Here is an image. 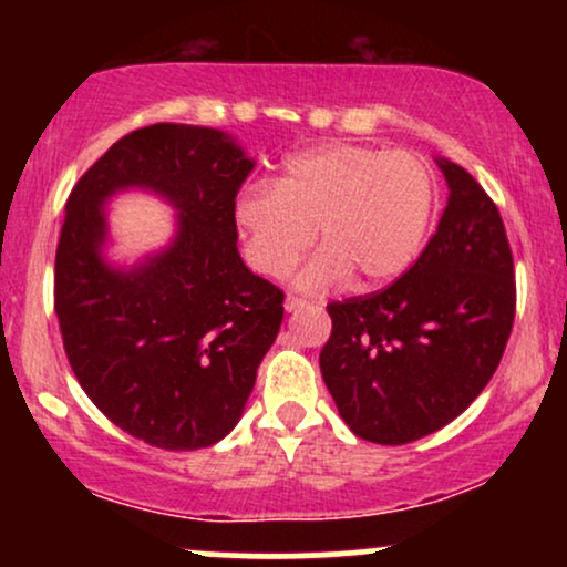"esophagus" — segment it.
I'll use <instances>...</instances> for the list:
<instances>
[{
	"mask_svg": "<svg viewBox=\"0 0 567 567\" xmlns=\"http://www.w3.org/2000/svg\"><path fill=\"white\" fill-rule=\"evenodd\" d=\"M306 303H309V301H306V298H298V296H288V298H285V309H288V311L303 309Z\"/></svg>",
	"mask_w": 567,
	"mask_h": 567,
	"instance_id": "obj_1",
	"label": "esophagus"
}]
</instances>
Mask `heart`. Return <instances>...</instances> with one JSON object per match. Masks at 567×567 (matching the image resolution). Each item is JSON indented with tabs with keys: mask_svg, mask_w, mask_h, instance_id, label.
Listing matches in <instances>:
<instances>
[{
	"mask_svg": "<svg viewBox=\"0 0 567 567\" xmlns=\"http://www.w3.org/2000/svg\"><path fill=\"white\" fill-rule=\"evenodd\" d=\"M434 178L419 157L360 143H324L282 165L275 186L247 184L231 202L245 261L264 277H285L320 239L322 250L298 275L309 290L349 275L379 288L405 275L424 247Z\"/></svg>",
	"mask_w": 567,
	"mask_h": 567,
	"instance_id": "1",
	"label": "heart"
}]
</instances>
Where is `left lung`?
I'll list each match as a JSON object with an SVG mask.
<instances>
[{"instance_id":"1","label":"left lung","mask_w":567,"mask_h":567,"mask_svg":"<svg viewBox=\"0 0 567 567\" xmlns=\"http://www.w3.org/2000/svg\"><path fill=\"white\" fill-rule=\"evenodd\" d=\"M451 197L437 231L402 277L328 303L320 370L357 437L405 445L451 424L496 373L517 285L496 202L440 159Z\"/></svg>"}]
</instances>
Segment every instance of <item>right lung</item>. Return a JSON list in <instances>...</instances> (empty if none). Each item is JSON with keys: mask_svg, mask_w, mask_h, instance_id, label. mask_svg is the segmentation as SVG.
Returning a JSON list of instances; mask_svg holds the SVG:
<instances>
[{"mask_svg": "<svg viewBox=\"0 0 567 567\" xmlns=\"http://www.w3.org/2000/svg\"><path fill=\"white\" fill-rule=\"evenodd\" d=\"M252 162L213 127L159 122L125 135L76 181L55 250V315L84 394L122 432L199 451L237 426L285 292L237 250L231 202ZM152 187L182 210L179 234L130 272L100 258L102 205Z\"/></svg>", "mask_w": 567, "mask_h": 567, "instance_id": "obj_1", "label": "right lung"}]
</instances>
